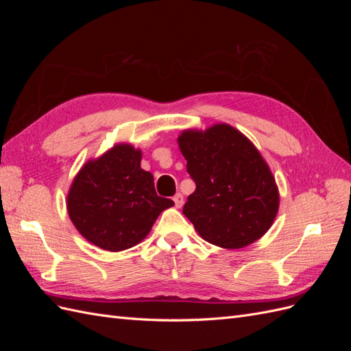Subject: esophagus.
<instances>
[{
  "instance_id": "34e87169",
  "label": "esophagus",
  "mask_w": 351,
  "mask_h": 351,
  "mask_svg": "<svg viewBox=\"0 0 351 351\" xmlns=\"http://www.w3.org/2000/svg\"><path fill=\"white\" fill-rule=\"evenodd\" d=\"M173 200H174L176 208H182V206H183V195H182V193H177V195L173 197Z\"/></svg>"
}]
</instances>
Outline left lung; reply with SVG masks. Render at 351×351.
Returning a JSON list of instances; mask_svg holds the SVG:
<instances>
[{"label": "left lung", "mask_w": 351, "mask_h": 351, "mask_svg": "<svg viewBox=\"0 0 351 351\" xmlns=\"http://www.w3.org/2000/svg\"><path fill=\"white\" fill-rule=\"evenodd\" d=\"M178 146L196 184L183 214L199 236L224 249H241L269 230L280 206L268 164L246 136L228 124L184 130Z\"/></svg>", "instance_id": "8db88e82"}]
</instances>
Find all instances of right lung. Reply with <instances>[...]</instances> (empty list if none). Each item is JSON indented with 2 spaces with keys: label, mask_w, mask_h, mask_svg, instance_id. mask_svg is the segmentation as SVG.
Returning <instances> with one entry per match:
<instances>
[{
  "label": "right lung",
  "mask_w": 351,
  "mask_h": 351,
  "mask_svg": "<svg viewBox=\"0 0 351 351\" xmlns=\"http://www.w3.org/2000/svg\"><path fill=\"white\" fill-rule=\"evenodd\" d=\"M142 152L115 145L84 164L67 196L69 217L95 246L121 252L141 243L171 199L158 196L154 176L141 168Z\"/></svg>",
  "instance_id": "add662e5"
}]
</instances>
